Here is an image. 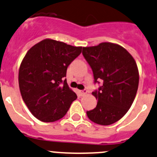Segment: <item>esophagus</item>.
Listing matches in <instances>:
<instances>
[{
	"label": "esophagus",
	"mask_w": 157,
	"mask_h": 157,
	"mask_svg": "<svg viewBox=\"0 0 157 157\" xmlns=\"http://www.w3.org/2000/svg\"><path fill=\"white\" fill-rule=\"evenodd\" d=\"M87 90H80V95H85L87 93Z\"/></svg>",
	"instance_id": "34e87169"
}]
</instances>
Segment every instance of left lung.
Wrapping results in <instances>:
<instances>
[{"instance_id": "left-lung-1", "label": "left lung", "mask_w": 157, "mask_h": 157, "mask_svg": "<svg viewBox=\"0 0 157 157\" xmlns=\"http://www.w3.org/2000/svg\"><path fill=\"white\" fill-rule=\"evenodd\" d=\"M82 53L91 67L95 83L103 82L92 92L98 102L93 110L86 111L87 117L98 125L113 124L134 101L139 83L136 62L126 49L113 43L83 47Z\"/></svg>"}]
</instances>
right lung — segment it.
<instances>
[{
	"label": "right lung",
	"instance_id": "1",
	"mask_svg": "<svg viewBox=\"0 0 157 157\" xmlns=\"http://www.w3.org/2000/svg\"><path fill=\"white\" fill-rule=\"evenodd\" d=\"M81 52V47L45 39L25 56L19 71V90L28 108L39 120H60L77 99L64 78L68 65Z\"/></svg>",
	"mask_w": 157,
	"mask_h": 157
}]
</instances>
